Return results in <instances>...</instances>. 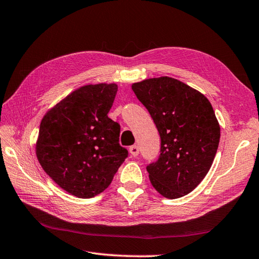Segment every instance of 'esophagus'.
<instances>
[{"label": "esophagus", "mask_w": 259, "mask_h": 259, "mask_svg": "<svg viewBox=\"0 0 259 259\" xmlns=\"http://www.w3.org/2000/svg\"><path fill=\"white\" fill-rule=\"evenodd\" d=\"M129 151H130V154L132 155V157H137V155L139 154V148H138L137 146H132L129 148Z\"/></svg>", "instance_id": "34e87169"}]
</instances>
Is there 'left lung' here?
I'll use <instances>...</instances> for the list:
<instances>
[{"instance_id":"obj_1","label":"left lung","mask_w":259,"mask_h":259,"mask_svg":"<svg viewBox=\"0 0 259 259\" xmlns=\"http://www.w3.org/2000/svg\"><path fill=\"white\" fill-rule=\"evenodd\" d=\"M132 90L157 125L161 150L147 171L166 198L193 191L212 166L221 128L208 99L186 83L162 76L132 83Z\"/></svg>"}]
</instances>
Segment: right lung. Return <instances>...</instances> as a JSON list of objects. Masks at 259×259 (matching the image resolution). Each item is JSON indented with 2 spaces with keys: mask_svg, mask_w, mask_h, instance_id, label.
Returning <instances> with one entry per match:
<instances>
[{
  "mask_svg": "<svg viewBox=\"0 0 259 259\" xmlns=\"http://www.w3.org/2000/svg\"><path fill=\"white\" fill-rule=\"evenodd\" d=\"M116 83L85 85L48 110L39 125L36 155L63 190L80 198L105 191L128 157L120 125L108 117Z\"/></svg>",
  "mask_w": 259,
  "mask_h": 259,
  "instance_id": "add662e5",
  "label": "right lung"
}]
</instances>
